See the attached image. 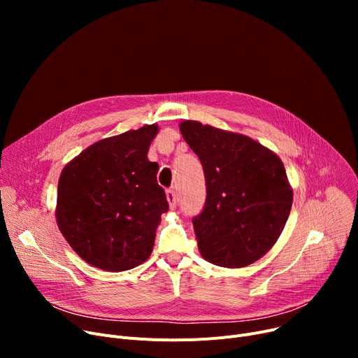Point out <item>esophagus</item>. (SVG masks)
I'll list each match as a JSON object with an SVG mask.
<instances>
[{"label":"esophagus","instance_id":"1","mask_svg":"<svg viewBox=\"0 0 358 358\" xmlns=\"http://www.w3.org/2000/svg\"><path fill=\"white\" fill-rule=\"evenodd\" d=\"M166 199H168L169 206H171L173 209L177 208V194H176V190H174V189H168V190H166Z\"/></svg>","mask_w":358,"mask_h":358}]
</instances>
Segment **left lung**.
Segmentation results:
<instances>
[{
	"instance_id": "left-lung-1",
	"label": "left lung",
	"mask_w": 358,
	"mask_h": 358,
	"mask_svg": "<svg viewBox=\"0 0 358 358\" xmlns=\"http://www.w3.org/2000/svg\"><path fill=\"white\" fill-rule=\"evenodd\" d=\"M180 130L206 180L208 196L193 217L200 254L220 267L252 264L270 251L290 215L293 192L283 162L248 136L193 120Z\"/></svg>"
}]
</instances>
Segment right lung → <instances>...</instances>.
<instances>
[{
	"mask_svg": "<svg viewBox=\"0 0 358 358\" xmlns=\"http://www.w3.org/2000/svg\"><path fill=\"white\" fill-rule=\"evenodd\" d=\"M157 131L150 124L99 141L64 168L56 220L72 250L94 267L124 271L152 252L168 210L158 164L146 157Z\"/></svg>",
	"mask_w": 358,
	"mask_h": 358,
	"instance_id": "1",
	"label": "right lung"
}]
</instances>
